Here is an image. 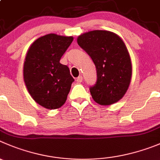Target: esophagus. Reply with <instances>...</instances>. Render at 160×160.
<instances>
[{
	"mask_svg": "<svg viewBox=\"0 0 160 160\" xmlns=\"http://www.w3.org/2000/svg\"><path fill=\"white\" fill-rule=\"evenodd\" d=\"M76 81H77V82H78V83L82 82V76H81V75L78 76V77L76 78Z\"/></svg>",
	"mask_w": 160,
	"mask_h": 160,
	"instance_id": "34e87169",
	"label": "esophagus"
}]
</instances>
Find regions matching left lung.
Wrapping results in <instances>:
<instances>
[{"instance_id": "1", "label": "left lung", "mask_w": 160, "mask_h": 160, "mask_svg": "<svg viewBox=\"0 0 160 160\" xmlns=\"http://www.w3.org/2000/svg\"><path fill=\"white\" fill-rule=\"evenodd\" d=\"M97 69V82L90 86L92 99L100 105L118 101L128 89L132 75L130 57L124 42L112 32L92 30L78 38Z\"/></svg>"}]
</instances>
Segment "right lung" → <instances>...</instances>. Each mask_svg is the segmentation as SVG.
Instances as JSON below:
<instances>
[{"instance_id":"obj_1","label":"right lung","mask_w":160,"mask_h":160,"mask_svg":"<svg viewBox=\"0 0 160 160\" xmlns=\"http://www.w3.org/2000/svg\"><path fill=\"white\" fill-rule=\"evenodd\" d=\"M72 42V37L49 33L37 39L27 52L24 82L32 98L45 108L61 107L74 81L69 68L60 63Z\"/></svg>"}]
</instances>
